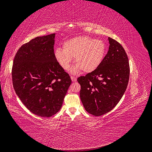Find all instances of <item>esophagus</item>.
<instances>
[{
	"mask_svg": "<svg viewBox=\"0 0 152 152\" xmlns=\"http://www.w3.org/2000/svg\"><path fill=\"white\" fill-rule=\"evenodd\" d=\"M71 80H72V82H76V80H77L76 77H74V76H71Z\"/></svg>",
	"mask_w": 152,
	"mask_h": 152,
	"instance_id": "esophagus-1",
	"label": "esophagus"
}]
</instances>
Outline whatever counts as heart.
<instances>
[{"mask_svg":"<svg viewBox=\"0 0 152 152\" xmlns=\"http://www.w3.org/2000/svg\"><path fill=\"white\" fill-rule=\"evenodd\" d=\"M106 52L105 43L102 40L88 36H80L66 41L63 49H56L54 58L59 66L67 70L75 58L76 63L70 71L75 75L81 69L90 73L96 70L102 64Z\"/></svg>","mask_w":152,"mask_h":152,"instance_id":"b5f03b06","label":"heart"}]
</instances>
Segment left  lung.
Segmentation results:
<instances>
[{"label":"left lung","mask_w":152,"mask_h":152,"mask_svg":"<svg viewBox=\"0 0 152 152\" xmlns=\"http://www.w3.org/2000/svg\"><path fill=\"white\" fill-rule=\"evenodd\" d=\"M110 46L102 64L77 78L80 98L89 113L99 116L113 110L124 94L130 76L128 58L121 45L108 37Z\"/></svg>","instance_id":"8db88e82"}]
</instances>
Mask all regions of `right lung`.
Masks as SVG:
<instances>
[{"instance_id": "1", "label": "right lung", "mask_w": 152, "mask_h": 152, "mask_svg": "<svg viewBox=\"0 0 152 152\" xmlns=\"http://www.w3.org/2000/svg\"><path fill=\"white\" fill-rule=\"evenodd\" d=\"M56 34L36 37L19 48L13 62L14 89L32 113L50 117L60 110L71 84L54 58Z\"/></svg>"}]
</instances>
